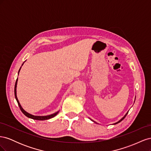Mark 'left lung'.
<instances>
[{"label": "left lung", "mask_w": 151, "mask_h": 151, "mask_svg": "<svg viewBox=\"0 0 151 151\" xmlns=\"http://www.w3.org/2000/svg\"><path fill=\"white\" fill-rule=\"evenodd\" d=\"M128 113H129V111H128V112H127V113H126V114H125V116H123V118H122V119H120V120H119V121H118V122H116V123H113V125H115V124H117V123H120V122H122V120H123V119H124V118H125V116H127V114H128ZM90 120H91V121H93V122H94V123H96V122H94V121H93V120H91V119H90Z\"/></svg>", "instance_id": "8db88e82"}]
</instances>
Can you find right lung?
<instances>
[{"mask_svg": "<svg viewBox=\"0 0 151 151\" xmlns=\"http://www.w3.org/2000/svg\"><path fill=\"white\" fill-rule=\"evenodd\" d=\"M24 63H22L21 66H22V65L24 64ZM21 67L20 68H19V72H18V74H19V71H20V70H21ZM17 81H18V79H16V84H15V87H14V95H15V98H16V101H17V104H18V105H19V108H20V109L21 110V111H22V113H23V114H24V115H26L27 117H28V118H31V119H33V120H46L50 119V118H53L54 116H55L57 115V114H58V112H59V111L55 112V113L52 114V115H47V116H35V115H31V114H30V113H28V112H26V111L24 110V109L22 108L21 105L20 104V103H19V100H18V99H17V98L16 88H17Z\"/></svg>", "mask_w": 151, "mask_h": 151, "instance_id": "1", "label": "right lung"}]
</instances>
